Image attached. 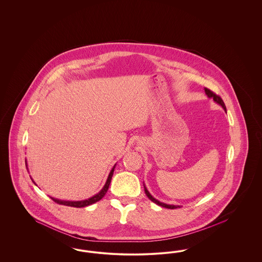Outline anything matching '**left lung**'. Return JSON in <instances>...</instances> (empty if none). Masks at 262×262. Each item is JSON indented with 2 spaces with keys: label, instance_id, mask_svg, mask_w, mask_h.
Segmentation results:
<instances>
[{
  "label": "left lung",
  "instance_id": "obj_1",
  "mask_svg": "<svg viewBox=\"0 0 262 262\" xmlns=\"http://www.w3.org/2000/svg\"><path fill=\"white\" fill-rule=\"evenodd\" d=\"M204 91H205V93H206V95H207V97H208V98H213V100H214L216 103H218L219 105H221V106L223 107V109L226 111V106H225L224 101L222 100V98H221L219 95L215 94L214 92H212L211 90H210V89H208V88H204ZM143 186H144V185H143ZM144 191H145V193H146L147 198H148L151 201H153L154 203H156V204H158V205H160V206H162V207L168 208V209H176V208H180V207H181L180 205L166 204V203H163V202H160L159 200L154 199V198L150 194L149 191L147 190V188H146L145 186H144Z\"/></svg>",
  "mask_w": 262,
  "mask_h": 262
}]
</instances>
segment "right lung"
Instances as JSON below:
<instances>
[{"instance_id":"1","label":"right lung","mask_w":262,"mask_h":262,"mask_svg":"<svg viewBox=\"0 0 262 262\" xmlns=\"http://www.w3.org/2000/svg\"><path fill=\"white\" fill-rule=\"evenodd\" d=\"M25 164H26V163H25ZM26 166H27V165H26ZM115 167H116V164L114 165V167H113L112 170H111V172H110V174L108 176V179H107L106 184H105V186L103 187V188L100 190L99 192H98L97 194L93 195L92 198H90V199H88V200H80V201H66V200H57V199H53V198H51V199L54 200L55 202H57V203L61 204V205L72 206V207H76V208L85 207V206H88V205H91V204H93V203H95V202L99 201L100 200H102V199L104 198V195L106 194V192H107V190H108V188H109V186H110L111 180H112L113 173H114ZM31 180H32V179H31ZM32 182L34 183V181H32ZM34 184H35V183H34ZM35 185H36V184H35Z\"/></svg>"}]
</instances>
